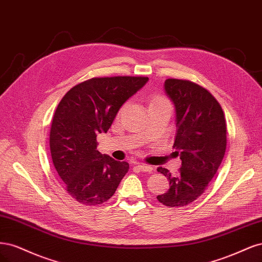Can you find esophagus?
<instances>
[{"instance_id":"1","label":"esophagus","mask_w":262,"mask_h":262,"mask_svg":"<svg viewBox=\"0 0 262 262\" xmlns=\"http://www.w3.org/2000/svg\"><path fill=\"white\" fill-rule=\"evenodd\" d=\"M136 166L142 172H147V173L152 172V166H150V165L143 164V163H138V164H136Z\"/></svg>"}]
</instances>
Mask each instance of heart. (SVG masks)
Segmentation results:
<instances>
[{
	"label": "heart",
	"mask_w": 262,
	"mask_h": 262,
	"mask_svg": "<svg viewBox=\"0 0 262 262\" xmlns=\"http://www.w3.org/2000/svg\"><path fill=\"white\" fill-rule=\"evenodd\" d=\"M162 103H167L166 100L164 98L160 97V96H154L152 98H151V100H150L149 106L150 105H154V104H162Z\"/></svg>",
	"instance_id": "1"
}]
</instances>
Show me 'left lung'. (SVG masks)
<instances>
[{"instance_id":"left-lung-1","label":"left lung","mask_w":262,"mask_h":262,"mask_svg":"<svg viewBox=\"0 0 262 262\" xmlns=\"http://www.w3.org/2000/svg\"><path fill=\"white\" fill-rule=\"evenodd\" d=\"M164 91L175 107L173 148L182 160L172 175L159 166L170 188L157 199L167 207H184L199 198L221 165L226 149V124L221 105L208 90L182 79H166Z\"/></svg>"}]
</instances>
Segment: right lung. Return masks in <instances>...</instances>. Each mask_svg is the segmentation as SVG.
<instances>
[{"label":"right lung","mask_w":262,"mask_h":262,"mask_svg":"<svg viewBox=\"0 0 262 262\" xmlns=\"http://www.w3.org/2000/svg\"><path fill=\"white\" fill-rule=\"evenodd\" d=\"M148 77L91 78L73 87L58 103L50 132L55 170L70 196L96 206L111 198L129 164L97 150V135L106 133L121 106Z\"/></svg>","instance_id":"1"}]
</instances>
